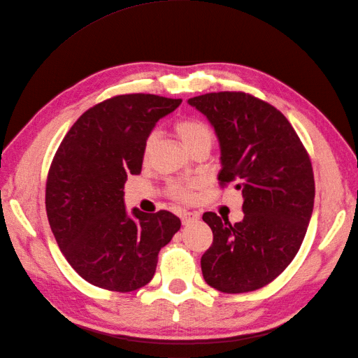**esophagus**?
I'll return each instance as SVG.
<instances>
[{
	"mask_svg": "<svg viewBox=\"0 0 358 358\" xmlns=\"http://www.w3.org/2000/svg\"><path fill=\"white\" fill-rule=\"evenodd\" d=\"M199 213L197 212H183V213H180V220H182V224L183 225H189V224H192V222H196V221H199Z\"/></svg>",
	"mask_w": 358,
	"mask_h": 358,
	"instance_id": "34e87169",
	"label": "esophagus"
}]
</instances>
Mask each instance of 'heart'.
I'll return each mask as SVG.
<instances>
[{
	"label": "heart",
	"mask_w": 358,
	"mask_h": 358,
	"mask_svg": "<svg viewBox=\"0 0 358 358\" xmlns=\"http://www.w3.org/2000/svg\"><path fill=\"white\" fill-rule=\"evenodd\" d=\"M175 131L182 140V143L188 148L191 152L192 149L201 145H209L213 140V133L210 127L199 117H182L175 124ZM155 143V134H149L143 145V159L148 161L152 152ZM201 187L200 180H173L167 185V194L176 201L191 203L196 199V191Z\"/></svg>",
	"instance_id": "obj_1"
}]
</instances>
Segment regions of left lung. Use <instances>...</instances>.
<instances>
[{
	"label": "left lung",
	"instance_id": "left-lung-1",
	"mask_svg": "<svg viewBox=\"0 0 358 358\" xmlns=\"http://www.w3.org/2000/svg\"><path fill=\"white\" fill-rule=\"evenodd\" d=\"M188 103L218 134L221 188L234 183L245 199L241 222L203 213L213 233L203 278L227 294L259 289L284 272L305 239L315 199L309 154L288 119L251 94L210 92Z\"/></svg>",
	"mask_w": 358,
	"mask_h": 358
}]
</instances>
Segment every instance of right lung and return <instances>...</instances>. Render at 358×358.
I'll return each mask as SVG.
<instances>
[{"label": "right lung", "instance_id": "add662e5", "mask_svg": "<svg viewBox=\"0 0 358 358\" xmlns=\"http://www.w3.org/2000/svg\"><path fill=\"white\" fill-rule=\"evenodd\" d=\"M182 100L125 94L86 110L53 157L46 212L69 264L86 282L131 292L152 280L158 252L180 229L169 210L133 216L124 204L129 175H140L143 145L159 117Z\"/></svg>", "mask_w": 358, "mask_h": 358}]
</instances>
